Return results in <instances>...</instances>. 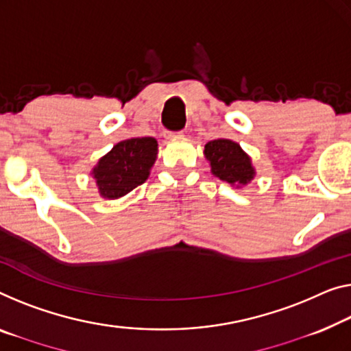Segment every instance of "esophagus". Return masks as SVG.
Listing matches in <instances>:
<instances>
[{
    "label": "esophagus",
    "mask_w": 351,
    "mask_h": 351,
    "mask_svg": "<svg viewBox=\"0 0 351 351\" xmlns=\"http://www.w3.org/2000/svg\"><path fill=\"white\" fill-rule=\"evenodd\" d=\"M167 137H178V135H182V130L181 132H165Z\"/></svg>",
    "instance_id": "1"
}]
</instances>
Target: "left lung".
Segmentation results:
<instances>
[{"instance_id":"obj_1","label":"left lung","mask_w":351,"mask_h":351,"mask_svg":"<svg viewBox=\"0 0 351 351\" xmlns=\"http://www.w3.org/2000/svg\"><path fill=\"white\" fill-rule=\"evenodd\" d=\"M205 158L211 165V173L228 184L241 187L254 180L252 160L237 142L227 138L211 140L205 145Z\"/></svg>"}]
</instances>
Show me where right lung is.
Wrapping results in <instances>:
<instances>
[{"mask_svg": "<svg viewBox=\"0 0 351 351\" xmlns=\"http://www.w3.org/2000/svg\"><path fill=\"white\" fill-rule=\"evenodd\" d=\"M156 158L158 142L153 137L129 138L114 145L91 171L101 197L114 200L143 184Z\"/></svg>", "mask_w": 351, "mask_h": 351, "instance_id": "add662e5", "label": "right lung"}]
</instances>
